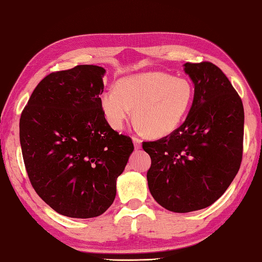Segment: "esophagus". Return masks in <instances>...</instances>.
Returning <instances> with one entry per match:
<instances>
[{"label": "esophagus", "instance_id": "esophagus-1", "mask_svg": "<svg viewBox=\"0 0 262 262\" xmlns=\"http://www.w3.org/2000/svg\"><path fill=\"white\" fill-rule=\"evenodd\" d=\"M133 143H134V147L136 148V150H138V148L142 147V141L140 140V138L137 137H133Z\"/></svg>", "mask_w": 262, "mask_h": 262}]
</instances>
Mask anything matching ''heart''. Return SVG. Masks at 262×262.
Wrapping results in <instances>:
<instances>
[{
  "instance_id": "obj_1",
  "label": "heart",
  "mask_w": 262,
  "mask_h": 262,
  "mask_svg": "<svg viewBox=\"0 0 262 262\" xmlns=\"http://www.w3.org/2000/svg\"><path fill=\"white\" fill-rule=\"evenodd\" d=\"M194 101V86L186 78L150 71L121 78L117 91L101 96V107L109 125L120 129L130 117L137 130L151 138L176 132L185 120Z\"/></svg>"
}]
</instances>
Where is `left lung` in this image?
<instances>
[{"mask_svg": "<svg viewBox=\"0 0 262 262\" xmlns=\"http://www.w3.org/2000/svg\"><path fill=\"white\" fill-rule=\"evenodd\" d=\"M194 101L172 134L144 142L151 157L147 185L153 199L172 212L211 206L236 176L242 161L244 109L241 97L217 66L185 63Z\"/></svg>", "mask_w": 262, "mask_h": 262, "instance_id": "obj_1", "label": "left lung"}]
</instances>
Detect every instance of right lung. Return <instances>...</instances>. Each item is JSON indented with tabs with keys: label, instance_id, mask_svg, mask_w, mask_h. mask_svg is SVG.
Returning a JSON list of instances; mask_svg holds the SVG:
<instances>
[{
	"label": "right lung",
	"instance_id": "add662e5",
	"mask_svg": "<svg viewBox=\"0 0 262 262\" xmlns=\"http://www.w3.org/2000/svg\"><path fill=\"white\" fill-rule=\"evenodd\" d=\"M105 69L83 64L36 86L20 118L24 162L36 193L54 211L94 218L116 198L117 178L134 151L101 107Z\"/></svg>",
	"mask_w": 262,
	"mask_h": 262
}]
</instances>
